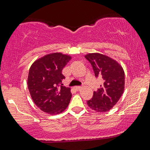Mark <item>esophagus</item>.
<instances>
[{
	"instance_id": "esophagus-1",
	"label": "esophagus",
	"mask_w": 150,
	"mask_h": 150,
	"mask_svg": "<svg viewBox=\"0 0 150 150\" xmlns=\"http://www.w3.org/2000/svg\"><path fill=\"white\" fill-rule=\"evenodd\" d=\"M81 88V86H75V87H74V88H75V90H77V91L79 90Z\"/></svg>"
}]
</instances>
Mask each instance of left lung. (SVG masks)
I'll return each mask as SVG.
<instances>
[{"label": "left lung", "mask_w": 150, "mask_h": 150, "mask_svg": "<svg viewBox=\"0 0 150 150\" xmlns=\"http://www.w3.org/2000/svg\"><path fill=\"white\" fill-rule=\"evenodd\" d=\"M85 57L92 65L95 77L103 80V84L94 91L93 98L87 100V105L96 112H107L117 103L123 94L124 70L117 62L106 55L94 53Z\"/></svg>", "instance_id": "1"}]
</instances>
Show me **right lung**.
I'll use <instances>...</instances> for the list:
<instances>
[{
	"label": "right lung",
	"instance_id": "obj_1",
	"mask_svg": "<svg viewBox=\"0 0 150 150\" xmlns=\"http://www.w3.org/2000/svg\"><path fill=\"white\" fill-rule=\"evenodd\" d=\"M70 59L69 55L54 53L40 58L30 68L28 88L35 105L44 112L57 115L69 105L71 93L63 86L62 70Z\"/></svg>",
	"mask_w": 150,
	"mask_h": 150
}]
</instances>
